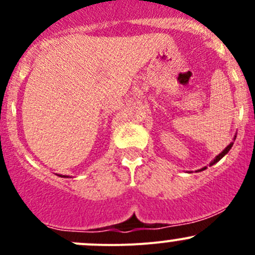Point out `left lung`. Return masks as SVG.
<instances>
[{"mask_svg":"<svg viewBox=\"0 0 255 255\" xmlns=\"http://www.w3.org/2000/svg\"><path fill=\"white\" fill-rule=\"evenodd\" d=\"M236 137H237V135H235V138H233V140H236ZM232 145H233V142H231L230 144H228V145L227 146H226V148L225 149H223V150L222 151H221V153L220 154H218V155L217 156H216V158L215 159H213V160L212 161H211V163H210V166H212L213 165V164H216V163H217V161H220L221 160V159H222L223 158V156H225L226 155V154H227L228 153V151H230L231 150V148H232ZM207 168V166H204V168H202V169H200V170H197V171H202V170H205V169H206Z\"/></svg>","mask_w":255,"mask_h":255,"instance_id":"8db88e82","label":"left lung"}]
</instances>
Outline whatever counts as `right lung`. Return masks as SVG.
<instances>
[{"label": "right lung", "mask_w": 255, "mask_h": 255, "mask_svg": "<svg viewBox=\"0 0 255 255\" xmlns=\"http://www.w3.org/2000/svg\"><path fill=\"white\" fill-rule=\"evenodd\" d=\"M60 177H69V176H66V175H59Z\"/></svg>", "instance_id": "1"}]
</instances>
